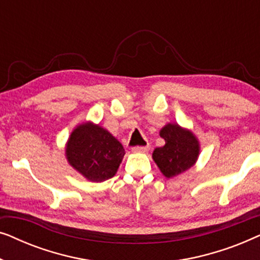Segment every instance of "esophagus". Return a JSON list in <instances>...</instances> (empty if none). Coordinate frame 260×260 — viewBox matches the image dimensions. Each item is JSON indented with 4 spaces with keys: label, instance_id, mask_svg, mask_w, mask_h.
<instances>
[{
    "label": "esophagus",
    "instance_id": "esophagus-1",
    "mask_svg": "<svg viewBox=\"0 0 260 260\" xmlns=\"http://www.w3.org/2000/svg\"><path fill=\"white\" fill-rule=\"evenodd\" d=\"M149 150V145H145V147H134L133 151L134 152H147Z\"/></svg>",
    "mask_w": 260,
    "mask_h": 260
}]
</instances>
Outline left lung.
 <instances>
[{"label": "left lung", "instance_id": "1", "mask_svg": "<svg viewBox=\"0 0 260 260\" xmlns=\"http://www.w3.org/2000/svg\"><path fill=\"white\" fill-rule=\"evenodd\" d=\"M166 141L161 148H156L152 158L167 179H173L194 166L200 144L193 133L181 127L179 124H167L159 131Z\"/></svg>", "mask_w": 260, "mask_h": 260}]
</instances>
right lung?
Wrapping results in <instances>:
<instances>
[{
	"label": "right lung",
	"mask_w": 260,
	"mask_h": 260,
	"mask_svg": "<svg viewBox=\"0 0 260 260\" xmlns=\"http://www.w3.org/2000/svg\"><path fill=\"white\" fill-rule=\"evenodd\" d=\"M124 155L123 145L108 130L91 122L78 125L66 144L67 161L92 182L115 176Z\"/></svg>",
	"instance_id": "obj_1"
}]
</instances>
